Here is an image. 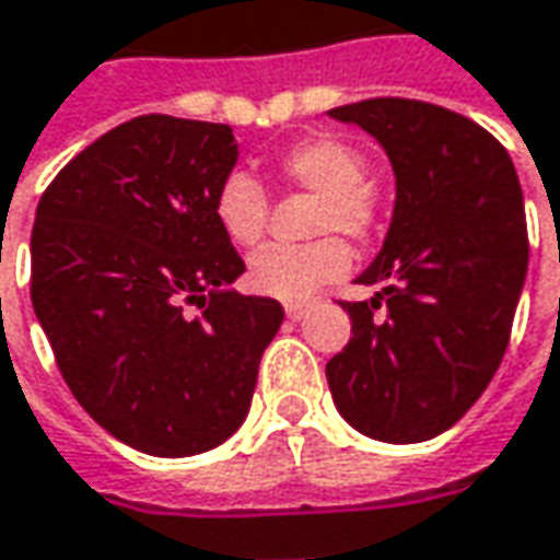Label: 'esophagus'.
<instances>
[{"instance_id":"obj_1","label":"esophagus","mask_w":560,"mask_h":560,"mask_svg":"<svg viewBox=\"0 0 560 560\" xmlns=\"http://www.w3.org/2000/svg\"><path fill=\"white\" fill-rule=\"evenodd\" d=\"M306 312H308V303H288V306H284V315H288L291 320H300Z\"/></svg>"}]
</instances>
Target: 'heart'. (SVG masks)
<instances>
[{"instance_id": "obj_1", "label": "heart", "mask_w": 560, "mask_h": 560, "mask_svg": "<svg viewBox=\"0 0 560 560\" xmlns=\"http://www.w3.org/2000/svg\"><path fill=\"white\" fill-rule=\"evenodd\" d=\"M276 175L281 185L318 197L312 233L324 240L269 245L257 252L248 264V284L281 303H300L324 284L342 279L351 267L348 245L330 233H342L351 242H370L382 226V199L366 178L370 163L361 148L336 136H312L288 148L276 160ZM214 221L233 245L254 248L269 226L264 185L245 172H230L214 194Z\"/></svg>"}]
</instances>
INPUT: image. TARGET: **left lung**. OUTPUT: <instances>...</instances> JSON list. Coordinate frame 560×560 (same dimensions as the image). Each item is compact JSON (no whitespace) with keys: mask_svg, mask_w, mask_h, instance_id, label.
<instances>
[{"mask_svg":"<svg viewBox=\"0 0 560 560\" xmlns=\"http://www.w3.org/2000/svg\"><path fill=\"white\" fill-rule=\"evenodd\" d=\"M330 117L388 151L397 199L358 279L378 293L342 303L351 339L327 361V385L363 436L424 443L482 397L510 346L527 276L522 185L506 148L443 105L378 96Z\"/></svg>","mask_w":560,"mask_h":560,"instance_id":"obj_1","label":"left lung"}]
</instances>
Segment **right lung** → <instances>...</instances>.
I'll return each mask as SVG.
<instances>
[{
  "mask_svg": "<svg viewBox=\"0 0 560 560\" xmlns=\"http://www.w3.org/2000/svg\"><path fill=\"white\" fill-rule=\"evenodd\" d=\"M236 158L226 124L132 117L69 160L35 209V318L88 416L144 455L233 436L284 320L279 300L230 291L245 264L214 194Z\"/></svg>",
  "mask_w": 560,
  "mask_h": 560,
  "instance_id": "obj_1",
  "label": "right lung"
}]
</instances>
